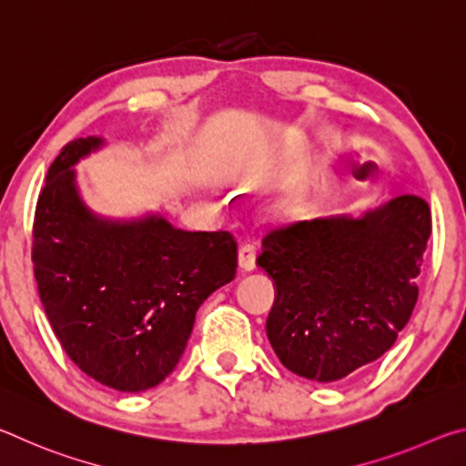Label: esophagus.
Instances as JSON below:
<instances>
[{
  "instance_id": "34e87169",
  "label": "esophagus",
  "mask_w": 466,
  "mask_h": 466,
  "mask_svg": "<svg viewBox=\"0 0 466 466\" xmlns=\"http://www.w3.org/2000/svg\"><path fill=\"white\" fill-rule=\"evenodd\" d=\"M255 258H257V248L255 244L244 242L238 250V265L242 271H252L255 269Z\"/></svg>"
}]
</instances>
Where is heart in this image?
<instances>
[{
    "label": "heart",
    "instance_id": "1",
    "mask_svg": "<svg viewBox=\"0 0 466 466\" xmlns=\"http://www.w3.org/2000/svg\"><path fill=\"white\" fill-rule=\"evenodd\" d=\"M278 211H279L281 216H291V214H296L298 208H296L294 203H281L279 208H278Z\"/></svg>",
    "mask_w": 466,
    "mask_h": 466
}]
</instances>
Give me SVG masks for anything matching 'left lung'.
<instances>
[{"label":"left lung","mask_w":466,"mask_h":466,"mask_svg":"<svg viewBox=\"0 0 466 466\" xmlns=\"http://www.w3.org/2000/svg\"><path fill=\"white\" fill-rule=\"evenodd\" d=\"M430 234V205L417 195L358 219L271 228L257 265L278 288L267 337L281 364L335 382L382 358L411 319Z\"/></svg>","instance_id":"left-lung-1"}]
</instances>
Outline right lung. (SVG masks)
<instances>
[{"label": "right lung", "mask_w": 466, "mask_h": 466, "mask_svg": "<svg viewBox=\"0 0 466 466\" xmlns=\"http://www.w3.org/2000/svg\"><path fill=\"white\" fill-rule=\"evenodd\" d=\"M102 146H63L41 188L33 263L43 309L69 360L121 392L160 384L183 356L199 306L238 267L230 232H185L167 219L108 222L86 209L74 164Z\"/></svg>", "instance_id": "obj_1"}]
</instances>
